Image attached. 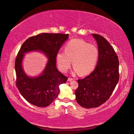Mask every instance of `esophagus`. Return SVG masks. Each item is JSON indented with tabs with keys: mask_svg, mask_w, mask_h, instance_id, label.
<instances>
[{
	"mask_svg": "<svg viewBox=\"0 0 134 134\" xmlns=\"http://www.w3.org/2000/svg\"><path fill=\"white\" fill-rule=\"evenodd\" d=\"M73 80L72 78H71V77H69V78H68L67 81L68 82H70V81H71V80Z\"/></svg>",
	"mask_w": 134,
	"mask_h": 134,
	"instance_id": "esophagus-1",
	"label": "esophagus"
}]
</instances>
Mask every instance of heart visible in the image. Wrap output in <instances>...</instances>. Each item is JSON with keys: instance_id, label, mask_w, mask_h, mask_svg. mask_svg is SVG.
Here are the masks:
<instances>
[{"instance_id": "heart-1", "label": "heart", "mask_w": 134, "mask_h": 134, "mask_svg": "<svg viewBox=\"0 0 134 134\" xmlns=\"http://www.w3.org/2000/svg\"><path fill=\"white\" fill-rule=\"evenodd\" d=\"M99 55V50L95 45L81 39H74L67 43L64 52L57 53L56 60L62 72H67L72 60L74 71L80 75H86L95 69Z\"/></svg>"}]
</instances>
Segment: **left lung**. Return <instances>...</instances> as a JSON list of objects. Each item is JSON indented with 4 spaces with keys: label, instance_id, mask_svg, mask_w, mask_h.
<instances>
[{
    "label": "left lung",
    "instance_id": "8db88e82",
    "mask_svg": "<svg viewBox=\"0 0 134 134\" xmlns=\"http://www.w3.org/2000/svg\"><path fill=\"white\" fill-rule=\"evenodd\" d=\"M97 42L99 59L92 72L78 79L76 100L86 108L99 107L110 98L119 81V59L110 43L103 37L92 34Z\"/></svg>",
    "mask_w": 134,
    "mask_h": 134
}]
</instances>
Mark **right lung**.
<instances>
[{"label":"right lung","instance_id":"add662e5","mask_svg":"<svg viewBox=\"0 0 134 134\" xmlns=\"http://www.w3.org/2000/svg\"><path fill=\"white\" fill-rule=\"evenodd\" d=\"M68 35L42 33L30 37L21 46L15 63L16 85L21 95L30 103L40 107L48 106L58 96L59 86L67 80V77L57 69L56 55ZM31 51L42 52L49 59L45 70L38 77H29L22 67L24 54Z\"/></svg>","mask_w":134,"mask_h":134}]
</instances>
